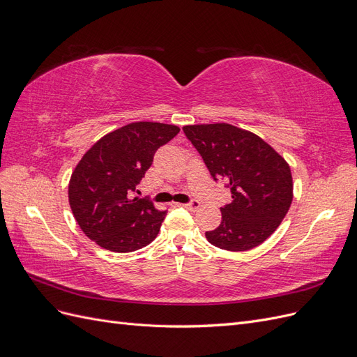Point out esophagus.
<instances>
[{
	"mask_svg": "<svg viewBox=\"0 0 357 357\" xmlns=\"http://www.w3.org/2000/svg\"><path fill=\"white\" fill-rule=\"evenodd\" d=\"M199 205H201V204H199L198 201H192V202H189V204H183V207L190 210V211H197V210L199 208Z\"/></svg>",
	"mask_w": 357,
	"mask_h": 357,
	"instance_id": "1",
	"label": "esophagus"
}]
</instances>
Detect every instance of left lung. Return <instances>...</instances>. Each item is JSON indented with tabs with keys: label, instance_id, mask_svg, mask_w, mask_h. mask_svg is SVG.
Listing matches in <instances>:
<instances>
[{
	"label": "left lung",
	"instance_id": "8db88e82",
	"mask_svg": "<svg viewBox=\"0 0 357 357\" xmlns=\"http://www.w3.org/2000/svg\"><path fill=\"white\" fill-rule=\"evenodd\" d=\"M214 180H225L232 201L220 208L222 222L205 232L210 244L245 252L271 236L294 199L286 159L264 139L229 123L183 126Z\"/></svg>",
	"mask_w": 357,
	"mask_h": 357
}]
</instances>
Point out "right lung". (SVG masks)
I'll list each match as a JSON object with an SVG mask.
<instances>
[{"instance_id":"right-lung-1","label":"right lung","mask_w":357,"mask_h":357,"mask_svg":"<svg viewBox=\"0 0 357 357\" xmlns=\"http://www.w3.org/2000/svg\"><path fill=\"white\" fill-rule=\"evenodd\" d=\"M180 132L176 125L134 122L100 138L74 168L68 201L86 236L114 253H129L152 243L165 219L137 185L156 150Z\"/></svg>"}]
</instances>
